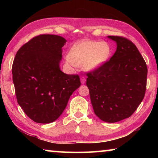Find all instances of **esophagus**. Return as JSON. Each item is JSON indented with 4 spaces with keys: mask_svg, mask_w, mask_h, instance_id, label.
Here are the masks:
<instances>
[{
    "mask_svg": "<svg viewBox=\"0 0 158 158\" xmlns=\"http://www.w3.org/2000/svg\"><path fill=\"white\" fill-rule=\"evenodd\" d=\"M81 79V84H84V83L85 82V78L84 77H81V79Z\"/></svg>",
    "mask_w": 158,
    "mask_h": 158,
    "instance_id": "obj_1",
    "label": "esophagus"
}]
</instances>
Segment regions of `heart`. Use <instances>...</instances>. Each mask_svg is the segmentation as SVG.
Returning <instances> with one entry per match:
<instances>
[{"mask_svg": "<svg viewBox=\"0 0 158 158\" xmlns=\"http://www.w3.org/2000/svg\"><path fill=\"white\" fill-rule=\"evenodd\" d=\"M111 53V49L106 42L101 41H83L74 44L69 53L65 56V60L73 68L83 65L87 70H95L105 64Z\"/></svg>", "mask_w": 158, "mask_h": 158, "instance_id": "obj_1", "label": "heart"}]
</instances>
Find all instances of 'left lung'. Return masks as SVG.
Returning a JSON list of instances; mask_svg holds the SVG:
<instances>
[{
  "instance_id": "left-lung-1",
  "label": "left lung",
  "mask_w": 158,
  "mask_h": 158,
  "mask_svg": "<svg viewBox=\"0 0 158 158\" xmlns=\"http://www.w3.org/2000/svg\"><path fill=\"white\" fill-rule=\"evenodd\" d=\"M116 42L110 60L87 74L86 85L96 116L106 123L129 118L145 95L147 66L137 47L120 36H107Z\"/></svg>"
}]
</instances>
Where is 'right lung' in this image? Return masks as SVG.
Instances as JSON below:
<instances>
[{
  "label": "right lung",
  "mask_w": 158,
  "mask_h": 158,
  "mask_svg": "<svg viewBox=\"0 0 158 158\" xmlns=\"http://www.w3.org/2000/svg\"><path fill=\"white\" fill-rule=\"evenodd\" d=\"M66 42L61 36L40 35L23 44L15 56L12 79L17 102L38 123L58 119L81 85L77 74L60 70L62 47Z\"/></svg>",
  "instance_id": "add662e5"
}]
</instances>
